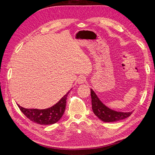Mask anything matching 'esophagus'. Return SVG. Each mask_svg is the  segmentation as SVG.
Returning <instances> with one entry per match:
<instances>
[{"label": "esophagus", "mask_w": 155, "mask_h": 155, "mask_svg": "<svg viewBox=\"0 0 155 155\" xmlns=\"http://www.w3.org/2000/svg\"><path fill=\"white\" fill-rule=\"evenodd\" d=\"M85 81H86V79H85V77H83V76H80V77H78V79H77L78 83L79 84H83V83H84V82H85Z\"/></svg>", "instance_id": "obj_1"}]
</instances>
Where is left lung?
<instances>
[{
	"label": "left lung",
	"mask_w": 155,
	"mask_h": 155,
	"mask_svg": "<svg viewBox=\"0 0 155 155\" xmlns=\"http://www.w3.org/2000/svg\"><path fill=\"white\" fill-rule=\"evenodd\" d=\"M92 109L94 114L102 121L110 123L124 119L132 114V112H120L114 110L103 103L93 89H91Z\"/></svg>",
	"instance_id": "1"
}]
</instances>
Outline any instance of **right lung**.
<instances>
[{"mask_svg": "<svg viewBox=\"0 0 155 155\" xmlns=\"http://www.w3.org/2000/svg\"><path fill=\"white\" fill-rule=\"evenodd\" d=\"M70 91L62 97L58 103L52 107L45 109L25 108L18 104L17 105L22 113L31 121L38 124H52L60 120L63 115L66 108V103H67V97Z\"/></svg>", "mask_w": 155, "mask_h": 155, "instance_id": "add662e5", "label": "right lung"}]
</instances>
